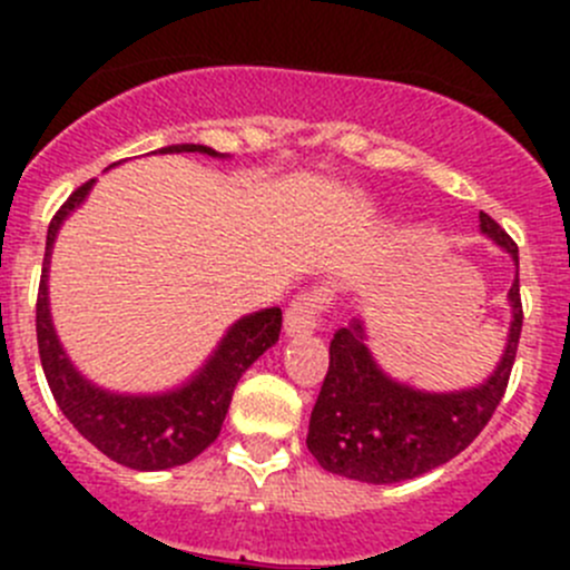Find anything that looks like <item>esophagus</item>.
Segmentation results:
<instances>
[{
	"label": "esophagus",
	"mask_w": 570,
	"mask_h": 570,
	"mask_svg": "<svg viewBox=\"0 0 570 570\" xmlns=\"http://www.w3.org/2000/svg\"><path fill=\"white\" fill-rule=\"evenodd\" d=\"M327 297L331 295H327L325 286H317V289L297 295L295 301H292V306L286 308V317H284L286 333H289V336H303V333H312L314 327H317L322 314H325Z\"/></svg>",
	"instance_id": "1"
}]
</instances>
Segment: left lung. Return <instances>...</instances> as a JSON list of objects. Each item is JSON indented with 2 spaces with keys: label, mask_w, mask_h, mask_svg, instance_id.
<instances>
[{
  "label": "left lung",
  "mask_w": 570,
  "mask_h": 570,
  "mask_svg": "<svg viewBox=\"0 0 570 570\" xmlns=\"http://www.w3.org/2000/svg\"><path fill=\"white\" fill-rule=\"evenodd\" d=\"M480 228L519 267V245L485 212H480ZM508 297L513 306L508 347L493 375L469 392L428 394L396 383L372 358L361 320L338 327L331 338V364L314 402L306 439L308 452L322 469L347 480L389 485L428 474L461 455L491 422L513 372L524 322L519 269Z\"/></svg>",
  "instance_id": "obj_1"
}]
</instances>
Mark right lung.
<instances>
[{
    "mask_svg": "<svg viewBox=\"0 0 570 570\" xmlns=\"http://www.w3.org/2000/svg\"><path fill=\"white\" fill-rule=\"evenodd\" d=\"M159 151H200L217 157V151L212 148L193 146V142L159 148ZM90 187H94V178L68 195L66 204L51 217L49 234H46V258L36 303L40 364H43L51 394L68 422L96 450L105 452L109 461L137 471L174 469V465L198 458L220 435L237 381L264 350L278 342L281 308H264V312L250 314L232 325V331L226 333L215 355L206 361L204 370L176 392L126 396L96 389L73 370V364L62 353L55 327H51L49 297H46V273H49L51 245L60 232V223L82 204Z\"/></svg>",
    "mask_w": 570,
    "mask_h": 570,
    "instance_id": "obj_1",
    "label": "right lung"
}]
</instances>
